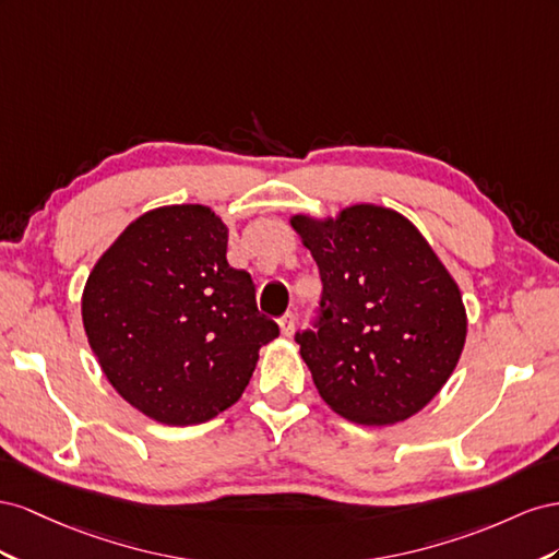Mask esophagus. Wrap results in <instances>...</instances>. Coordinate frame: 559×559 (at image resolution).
<instances>
[{"label":"esophagus","instance_id":"34e87169","mask_svg":"<svg viewBox=\"0 0 559 559\" xmlns=\"http://www.w3.org/2000/svg\"><path fill=\"white\" fill-rule=\"evenodd\" d=\"M278 325H281V334H283V337H293V334H295V328H297V318H295V313H293V311H288L285 316H281Z\"/></svg>","mask_w":559,"mask_h":559}]
</instances>
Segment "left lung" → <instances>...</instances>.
I'll list each match as a JSON object with an SVG mask.
<instances>
[{
	"mask_svg": "<svg viewBox=\"0 0 559 559\" xmlns=\"http://www.w3.org/2000/svg\"><path fill=\"white\" fill-rule=\"evenodd\" d=\"M290 225L323 281L313 330L295 334L318 393L348 421H405L464 350L459 285L417 227L381 205H350L337 219L295 215Z\"/></svg>",
	"mask_w": 559,
	"mask_h": 559,
	"instance_id": "left-lung-1",
	"label": "left lung"
}]
</instances>
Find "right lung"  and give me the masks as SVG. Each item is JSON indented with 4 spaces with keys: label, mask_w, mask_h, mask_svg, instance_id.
Listing matches in <instances>:
<instances>
[{
    "label": "right lung",
    "mask_w": 559,
    "mask_h": 559,
    "mask_svg": "<svg viewBox=\"0 0 559 559\" xmlns=\"http://www.w3.org/2000/svg\"><path fill=\"white\" fill-rule=\"evenodd\" d=\"M84 330L123 401L168 426L213 419L246 391L278 325L248 271L227 262V227L205 205L150 211L93 266Z\"/></svg>",
    "instance_id": "obj_1"
}]
</instances>
